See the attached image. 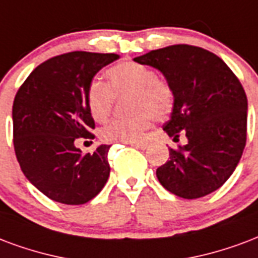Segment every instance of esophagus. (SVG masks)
I'll list each match as a JSON object with an SVG mask.
<instances>
[{
    "mask_svg": "<svg viewBox=\"0 0 258 258\" xmlns=\"http://www.w3.org/2000/svg\"><path fill=\"white\" fill-rule=\"evenodd\" d=\"M128 145H131V146H134V148H138V149H146V148H148V145L145 144V142H130Z\"/></svg>",
    "mask_w": 258,
    "mask_h": 258,
    "instance_id": "esophagus-1",
    "label": "esophagus"
}]
</instances>
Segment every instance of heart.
I'll use <instances>...</instances> for the list:
<instances>
[{
  "label": "heart",
  "mask_w": 258,
  "mask_h": 258,
  "mask_svg": "<svg viewBox=\"0 0 258 258\" xmlns=\"http://www.w3.org/2000/svg\"><path fill=\"white\" fill-rule=\"evenodd\" d=\"M108 85L90 82L86 104L91 117L105 121L113 106L114 97L127 95L131 116L110 120L101 130L104 142H138L153 120L167 119L175 106L172 86L158 78L152 68L135 61H121L106 71Z\"/></svg>",
  "instance_id": "heart-1"
}]
</instances>
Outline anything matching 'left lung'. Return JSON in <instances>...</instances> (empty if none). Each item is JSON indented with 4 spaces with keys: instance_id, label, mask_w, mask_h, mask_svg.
<instances>
[{
    "instance_id": "left-lung-1",
    "label": "left lung",
    "mask_w": 258,
    "mask_h": 258,
    "mask_svg": "<svg viewBox=\"0 0 258 258\" xmlns=\"http://www.w3.org/2000/svg\"><path fill=\"white\" fill-rule=\"evenodd\" d=\"M163 72L175 94L164 131L177 142L157 168L158 182L177 197L194 200L220 188L243 153L247 98L241 82L220 57L191 45H172L135 57Z\"/></svg>"
}]
</instances>
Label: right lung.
Masks as SVG:
<instances>
[{
  "label": "right lung",
  "instance_id": "obj_1",
  "mask_svg": "<svg viewBox=\"0 0 258 258\" xmlns=\"http://www.w3.org/2000/svg\"><path fill=\"white\" fill-rule=\"evenodd\" d=\"M114 53L70 51L28 75L13 101V146L23 173L46 197L82 205L98 194L110 172V145L82 154L75 139H94L86 91Z\"/></svg>",
  "mask_w": 258,
  "mask_h": 258
}]
</instances>
